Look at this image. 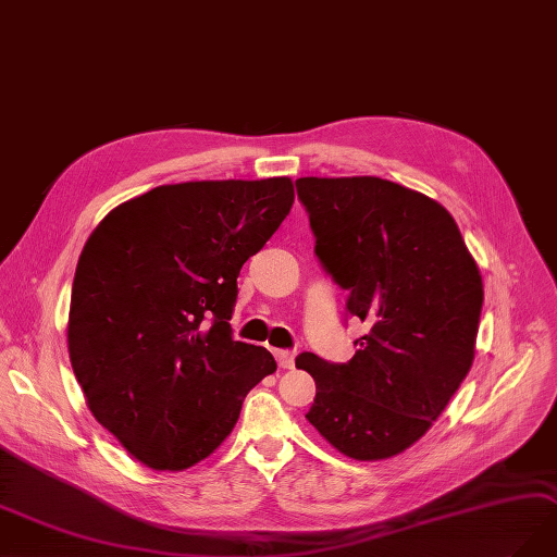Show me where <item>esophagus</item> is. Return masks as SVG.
Returning <instances> with one entry per match:
<instances>
[{"instance_id": "obj_1", "label": "esophagus", "mask_w": 557, "mask_h": 557, "mask_svg": "<svg viewBox=\"0 0 557 557\" xmlns=\"http://www.w3.org/2000/svg\"><path fill=\"white\" fill-rule=\"evenodd\" d=\"M275 358H277V364L282 369H294V354L292 351H275Z\"/></svg>"}]
</instances>
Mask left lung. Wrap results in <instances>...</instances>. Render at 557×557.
I'll return each instance as SVG.
<instances>
[{"label": "left lung", "mask_w": 557, "mask_h": 557, "mask_svg": "<svg viewBox=\"0 0 557 557\" xmlns=\"http://www.w3.org/2000/svg\"><path fill=\"white\" fill-rule=\"evenodd\" d=\"M317 257L367 323L346 364L300 354L317 397L305 418L342 455H401L438 420L475 358L478 261L445 206L379 176L296 181Z\"/></svg>", "instance_id": "1"}]
</instances>
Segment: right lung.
Returning a JSON list of instances; mask_svg holds the SVG:
<instances>
[{"label":"right lung","mask_w":557,"mask_h":557,"mask_svg":"<svg viewBox=\"0 0 557 557\" xmlns=\"http://www.w3.org/2000/svg\"><path fill=\"white\" fill-rule=\"evenodd\" d=\"M294 206L289 176L160 185L119 203L75 268L69 356L91 416L153 470H185L232 434L273 374L234 342L236 277Z\"/></svg>","instance_id":"right-lung-1"}]
</instances>
